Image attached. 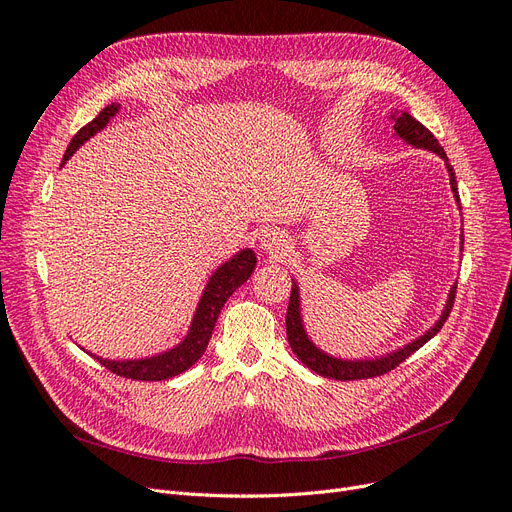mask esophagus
I'll return each mask as SVG.
<instances>
[{"label": "esophagus", "mask_w": 512, "mask_h": 512, "mask_svg": "<svg viewBox=\"0 0 512 512\" xmlns=\"http://www.w3.org/2000/svg\"><path fill=\"white\" fill-rule=\"evenodd\" d=\"M262 250L271 256H282L288 250V237L282 230H267L265 235L260 237Z\"/></svg>", "instance_id": "esophagus-1"}]
</instances>
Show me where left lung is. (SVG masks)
<instances>
[{"instance_id":"left-lung-1","label":"left lung","mask_w":512,"mask_h":512,"mask_svg":"<svg viewBox=\"0 0 512 512\" xmlns=\"http://www.w3.org/2000/svg\"><path fill=\"white\" fill-rule=\"evenodd\" d=\"M395 132L406 138V141L410 145H416V147H425V149H431L436 151L440 158H446V153L442 149V145L438 143V138L433 136L421 121H416L414 117H410L408 113H404L401 117L395 119ZM448 166V164H446ZM448 175H451V188L455 192V198L459 200V192H457V181H455V173L453 168L448 166ZM453 303H455V288L451 290V294H448V303L444 307V314L442 318L438 320L436 327H433L431 331H427L421 339H416V342L408 344L406 348H401L393 354H386L384 359H376V361H342V359H333V356L324 354L322 350H318L312 342H309L305 331H303V324H301V316H299V290L297 286L292 284V292H290V301H288V312H286V335H288V344L292 348V352L299 356V361L303 365H307L312 371H316L318 376H324V378H335V380H365V378H376V376H384L389 374V371H393L395 367H399L401 363H404L410 354H414L418 348H423L429 339L436 335L442 327L444 322L448 318V314H451L453 309Z\"/></svg>"}]
</instances>
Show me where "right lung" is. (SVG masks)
<instances>
[{
	"instance_id": "add662e5",
	"label": "right lung",
	"mask_w": 512,
	"mask_h": 512,
	"mask_svg": "<svg viewBox=\"0 0 512 512\" xmlns=\"http://www.w3.org/2000/svg\"><path fill=\"white\" fill-rule=\"evenodd\" d=\"M117 111H119V104H108L106 108H102L96 119H91L87 126H83L79 132H76L64 153V162L61 164H66V160L87 141V138L100 132L108 123V119H111ZM254 267H256L254 252L243 250L241 254L228 260L226 265H222L218 271L213 273L211 282L205 288L203 299H200V305L196 309V316L192 320V329H190L188 337L183 339V344H179L177 348L168 350L164 354H158V356H151V359H143V361H106V359H100V356H96V359L106 369H111L113 374H117L121 378H128V380L158 382V380H168V378H175V376L183 374V371L190 369L207 350L213 327H215V322H218V316L222 312L224 303L243 282L250 280Z\"/></svg>"
}]
</instances>
